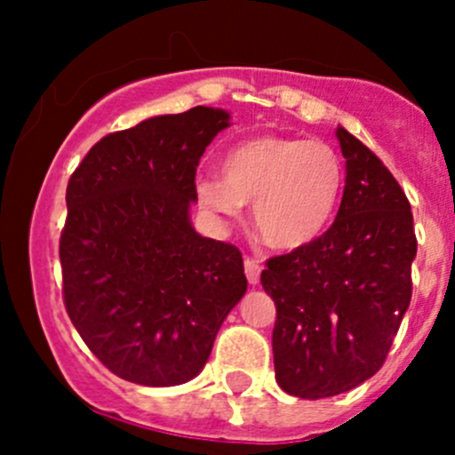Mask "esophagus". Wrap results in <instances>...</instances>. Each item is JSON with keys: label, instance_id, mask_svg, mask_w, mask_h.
I'll return each instance as SVG.
<instances>
[{"label": "esophagus", "instance_id": "esophagus-1", "mask_svg": "<svg viewBox=\"0 0 455 455\" xmlns=\"http://www.w3.org/2000/svg\"><path fill=\"white\" fill-rule=\"evenodd\" d=\"M244 273H246V279H249L251 286H257V283H259V273H261L259 259L246 257V259H244Z\"/></svg>", "mask_w": 455, "mask_h": 455}]
</instances>
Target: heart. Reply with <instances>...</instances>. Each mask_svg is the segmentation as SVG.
<instances>
[{
    "instance_id": "obj_1",
    "label": "heart",
    "mask_w": 455,
    "mask_h": 455,
    "mask_svg": "<svg viewBox=\"0 0 455 455\" xmlns=\"http://www.w3.org/2000/svg\"><path fill=\"white\" fill-rule=\"evenodd\" d=\"M346 167L332 145L291 136H253L228 147L222 178H200L196 191L204 209L233 218L253 202L257 235L277 251L313 244L341 204Z\"/></svg>"
}]
</instances>
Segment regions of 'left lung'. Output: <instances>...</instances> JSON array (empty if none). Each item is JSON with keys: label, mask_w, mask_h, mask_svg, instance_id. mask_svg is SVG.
Here are the masks:
<instances>
[{"label": "left lung", "mask_w": 455, "mask_h": 455, "mask_svg": "<svg viewBox=\"0 0 455 455\" xmlns=\"http://www.w3.org/2000/svg\"><path fill=\"white\" fill-rule=\"evenodd\" d=\"M346 187L332 227L313 244L273 257L275 379L292 396H337L383 365L411 299V206L383 163L337 127Z\"/></svg>", "instance_id": "1"}]
</instances>
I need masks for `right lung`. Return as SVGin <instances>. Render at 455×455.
I'll use <instances>...</instances> for the list:
<instances>
[{"instance_id":"1","label":"right lung","mask_w":455,"mask_h":455,"mask_svg":"<svg viewBox=\"0 0 455 455\" xmlns=\"http://www.w3.org/2000/svg\"><path fill=\"white\" fill-rule=\"evenodd\" d=\"M231 125L218 108L100 139L68 182L59 257L72 323L100 363L147 387L200 374L246 292L242 253L191 224L196 169Z\"/></svg>"}]
</instances>
